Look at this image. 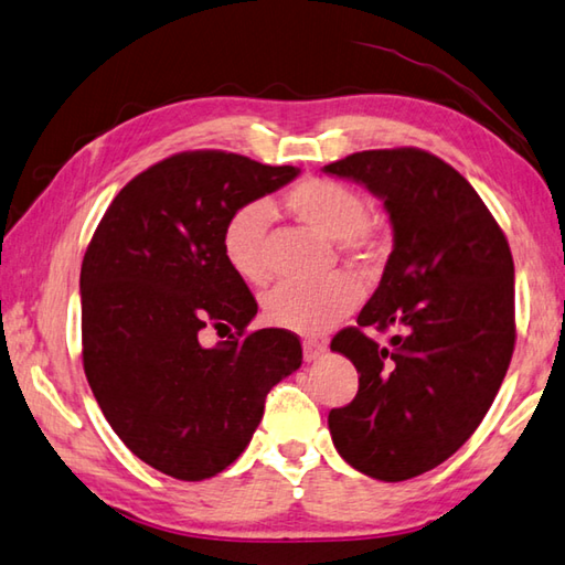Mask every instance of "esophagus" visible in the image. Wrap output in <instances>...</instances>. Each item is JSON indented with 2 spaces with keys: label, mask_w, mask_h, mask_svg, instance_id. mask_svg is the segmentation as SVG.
Listing matches in <instances>:
<instances>
[{
  "label": "esophagus",
  "mask_w": 565,
  "mask_h": 565,
  "mask_svg": "<svg viewBox=\"0 0 565 565\" xmlns=\"http://www.w3.org/2000/svg\"><path fill=\"white\" fill-rule=\"evenodd\" d=\"M302 351H305L307 364H312V361H317L319 356H324L327 347L322 342H315V339H307V342L302 344Z\"/></svg>",
  "instance_id": "esophagus-1"
}]
</instances>
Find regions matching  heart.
Masks as SVG:
<instances>
[{"mask_svg": "<svg viewBox=\"0 0 565 565\" xmlns=\"http://www.w3.org/2000/svg\"><path fill=\"white\" fill-rule=\"evenodd\" d=\"M285 206L319 236L337 241L354 263H369L376 253V236L366 223L369 206L364 196L334 179H305L285 194ZM273 211L265 201H248L233 211L221 233V250L228 268L241 280L260 285L268 280L265 233ZM361 302V285L347 273L297 285L282 282L265 295L263 317L273 327L302 337H319L342 322Z\"/></svg>", "mask_w": 565, "mask_h": 565, "instance_id": "b5f03b06", "label": "heart"}]
</instances>
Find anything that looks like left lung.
I'll list each match as a JSON object with an SVG mask.
<instances>
[{
	"label": "left lung",
	"instance_id": "1",
	"mask_svg": "<svg viewBox=\"0 0 565 565\" xmlns=\"http://www.w3.org/2000/svg\"><path fill=\"white\" fill-rule=\"evenodd\" d=\"M324 174L383 201L393 250L356 324L332 339L359 393L329 413L337 452L381 482L433 470L492 406L514 351V260L470 182L430 152L366 150ZM393 328L388 348L363 334Z\"/></svg>",
	"mask_w": 565,
	"mask_h": 565
}]
</instances>
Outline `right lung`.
Masks as SVG:
<instances>
[{"label": "right lung", "instance_id": "add662e5", "mask_svg": "<svg viewBox=\"0 0 565 565\" xmlns=\"http://www.w3.org/2000/svg\"><path fill=\"white\" fill-rule=\"evenodd\" d=\"M297 174L231 152L174 154L113 199L85 250L83 369L93 396L117 438L174 480H206L238 460L268 391L302 364L295 334L246 332L258 302L221 250L233 211ZM206 323L237 332L204 348Z\"/></svg>", "mask_w": 565, "mask_h": 565}]
</instances>
